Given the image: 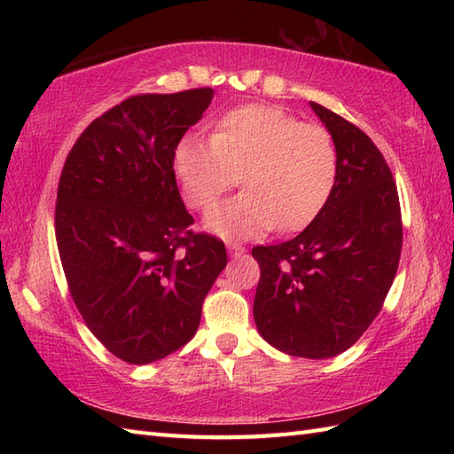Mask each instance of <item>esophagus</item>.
Listing matches in <instances>:
<instances>
[{
  "label": "esophagus",
  "instance_id": "34e87169",
  "mask_svg": "<svg viewBox=\"0 0 454 454\" xmlns=\"http://www.w3.org/2000/svg\"><path fill=\"white\" fill-rule=\"evenodd\" d=\"M228 249H230V254H232V257H239L246 254V247L239 244H228Z\"/></svg>",
  "mask_w": 454,
  "mask_h": 454
}]
</instances>
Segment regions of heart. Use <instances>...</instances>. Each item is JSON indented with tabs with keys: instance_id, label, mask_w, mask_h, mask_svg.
Returning <instances> with one entry per match:
<instances>
[{
	"instance_id": "heart-1",
	"label": "heart",
	"mask_w": 454,
	"mask_h": 454,
	"mask_svg": "<svg viewBox=\"0 0 454 454\" xmlns=\"http://www.w3.org/2000/svg\"><path fill=\"white\" fill-rule=\"evenodd\" d=\"M177 179L191 208L208 210L242 176L246 191L207 216L222 238L294 232L330 199L337 150L325 129L271 105H246L216 122L210 140L187 137L176 150Z\"/></svg>"
}]
</instances>
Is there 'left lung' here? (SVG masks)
<instances>
[{
	"mask_svg": "<svg viewBox=\"0 0 454 454\" xmlns=\"http://www.w3.org/2000/svg\"><path fill=\"white\" fill-rule=\"evenodd\" d=\"M310 107L335 144V185L296 238L252 249L262 269L254 317L275 349L327 359L349 349L380 312L398 271L402 215L374 142L333 111Z\"/></svg>",
	"mask_w": 454,
	"mask_h": 454,
	"instance_id": "left-lung-1",
	"label": "left lung"
}]
</instances>
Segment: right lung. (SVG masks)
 Listing matches in <instances>:
<instances>
[{"mask_svg":"<svg viewBox=\"0 0 454 454\" xmlns=\"http://www.w3.org/2000/svg\"><path fill=\"white\" fill-rule=\"evenodd\" d=\"M210 88L134 95L95 119L64 163L56 242L91 333L130 364L181 349L228 263L222 239L195 234L173 158L212 101Z\"/></svg>","mask_w":454,"mask_h":454,"instance_id":"add662e5","label":"right lung"}]
</instances>
